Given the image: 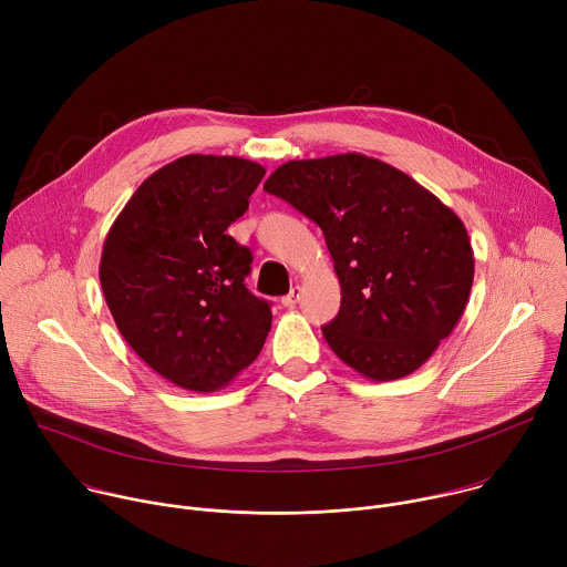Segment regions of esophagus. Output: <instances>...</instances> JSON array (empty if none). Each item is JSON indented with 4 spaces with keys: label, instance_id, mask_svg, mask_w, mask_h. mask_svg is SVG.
Here are the masks:
<instances>
[{
    "label": "esophagus",
    "instance_id": "esophagus-1",
    "mask_svg": "<svg viewBox=\"0 0 567 567\" xmlns=\"http://www.w3.org/2000/svg\"><path fill=\"white\" fill-rule=\"evenodd\" d=\"M298 300H300V287L296 285V287H291V291L282 298V305L291 309V307H296V302H298Z\"/></svg>",
    "mask_w": 567,
    "mask_h": 567
}]
</instances>
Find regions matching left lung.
<instances>
[{
	"label": "left lung",
	"mask_w": 567,
	"mask_h": 567,
	"mask_svg": "<svg viewBox=\"0 0 567 567\" xmlns=\"http://www.w3.org/2000/svg\"><path fill=\"white\" fill-rule=\"evenodd\" d=\"M265 190L326 235L341 309L322 337L372 381L415 372L464 313L473 249L462 219L413 177L348 152L287 161Z\"/></svg>",
	"instance_id": "8db88e82"
}]
</instances>
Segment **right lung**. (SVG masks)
<instances>
[{
    "label": "right lung",
    "mask_w": 567,
    "mask_h": 567,
    "mask_svg": "<svg viewBox=\"0 0 567 567\" xmlns=\"http://www.w3.org/2000/svg\"><path fill=\"white\" fill-rule=\"evenodd\" d=\"M265 173L239 156L186 154L136 188L105 237L101 287L118 332L184 390L228 385L271 330L269 302L245 285L251 251L226 235Z\"/></svg>",
    "instance_id": "right-lung-1"
}]
</instances>
